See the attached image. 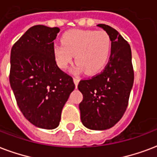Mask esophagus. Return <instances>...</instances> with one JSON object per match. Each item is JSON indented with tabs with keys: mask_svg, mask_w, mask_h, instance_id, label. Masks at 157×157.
<instances>
[{
	"mask_svg": "<svg viewBox=\"0 0 157 157\" xmlns=\"http://www.w3.org/2000/svg\"><path fill=\"white\" fill-rule=\"evenodd\" d=\"M73 80H74V83L76 85V86H77V85L79 83V81H80V78H79L78 76H75L73 77Z\"/></svg>",
	"mask_w": 157,
	"mask_h": 157,
	"instance_id": "esophagus-1",
	"label": "esophagus"
}]
</instances>
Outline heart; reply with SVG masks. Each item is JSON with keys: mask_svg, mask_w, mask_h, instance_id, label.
<instances>
[{"mask_svg": "<svg viewBox=\"0 0 157 157\" xmlns=\"http://www.w3.org/2000/svg\"><path fill=\"white\" fill-rule=\"evenodd\" d=\"M62 44L53 46V55L57 66L67 69L73 55L77 69L87 74L100 71L107 63L110 52V38L104 30L73 29L66 32L62 37Z\"/></svg>", "mask_w": 157, "mask_h": 157, "instance_id": "1", "label": "heart"}]
</instances>
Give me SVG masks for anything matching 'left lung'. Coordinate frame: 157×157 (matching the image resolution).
Returning a JSON list of instances; mask_svg holds the SVG:
<instances>
[{
    "instance_id": "obj_1",
    "label": "left lung",
    "mask_w": 157,
    "mask_h": 157,
    "mask_svg": "<svg viewBox=\"0 0 157 157\" xmlns=\"http://www.w3.org/2000/svg\"><path fill=\"white\" fill-rule=\"evenodd\" d=\"M111 40V54L105 69L78 84L83 94L81 119L87 128L105 130L118 123L125 113L134 81L131 48L118 32L104 24Z\"/></svg>"
}]
</instances>
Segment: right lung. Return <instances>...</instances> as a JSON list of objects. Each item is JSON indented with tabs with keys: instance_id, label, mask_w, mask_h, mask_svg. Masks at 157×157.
<instances>
[{
	"instance_id": "add662e5",
	"label": "right lung",
	"mask_w": 157,
	"mask_h": 157,
	"mask_svg": "<svg viewBox=\"0 0 157 157\" xmlns=\"http://www.w3.org/2000/svg\"><path fill=\"white\" fill-rule=\"evenodd\" d=\"M57 27L34 25L13 45L10 84L20 111L41 128L59 125L63 108L75 89L72 77L60 69L53 55Z\"/></svg>"
}]
</instances>
